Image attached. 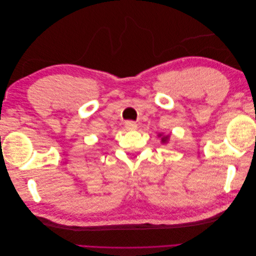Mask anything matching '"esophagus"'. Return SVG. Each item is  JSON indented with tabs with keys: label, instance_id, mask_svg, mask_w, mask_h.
Instances as JSON below:
<instances>
[{
	"label": "esophagus",
	"instance_id": "obj_1",
	"mask_svg": "<svg viewBox=\"0 0 256 256\" xmlns=\"http://www.w3.org/2000/svg\"><path fill=\"white\" fill-rule=\"evenodd\" d=\"M125 128L127 130H136L138 128V125L134 122H125Z\"/></svg>",
	"mask_w": 256,
	"mask_h": 256
}]
</instances>
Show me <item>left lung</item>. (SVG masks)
I'll return each mask as SVG.
<instances>
[{"mask_svg": "<svg viewBox=\"0 0 256 256\" xmlns=\"http://www.w3.org/2000/svg\"><path fill=\"white\" fill-rule=\"evenodd\" d=\"M158 138H160V142L161 144H168L170 141V134H158Z\"/></svg>", "mask_w": 256, "mask_h": 256, "instance_id": "1", "label": "left lung"}]
</instances>
